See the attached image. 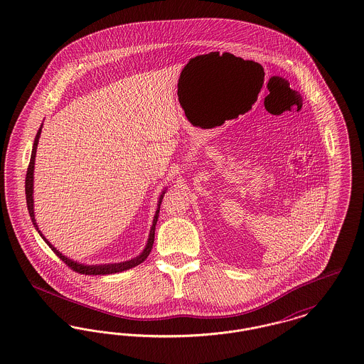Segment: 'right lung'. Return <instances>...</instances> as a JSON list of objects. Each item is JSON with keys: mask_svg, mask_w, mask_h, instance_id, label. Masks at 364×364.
<instances>
[{"mask_svg": "<svg viewBox=\"0 0 364 364\" xmlns=\"http://www.w3.org/2000/svg\"><path fill=\"white\" fill-rule=\"evenodd\" d=\"M42 127H43V122L41 124L38 132H36V136L34 139V144H33V151H31V159H30V165H28V171H27V176H26V199H27V208H28V213H30V217H31V221L34 224V228L36 229V232L39 233V236L45 240V242L52 248L53 252L63 260L65 262L70 269H73L75 272L77 273H82V274H92V276H105V274H116V273H122L124 270H128V269H132L135 266L140 264L143 260H146V258L149 257L151 248H153V244H154V235H156V221H158V214H159V208H161V202L164 199V195L166 192V187L162 190L159 198H158V203H156V214H154V218H153V224L150 228V233H149V239L146 242V247L143 248V251L139 254L138 257L135 258H131L129 260H124V262H119V263H102V264H85V263H79L77 260L70 259L68 257H65L63 252H60L52 242H49L43 233L41 232V229L38 228L36 224V220H35V210H34V169H35V156H36V147H38V141L41 138V132H42Z\"/></svg>", "mask_w": 364, "mask_h": 364, "instance_id": "add662e5", "label": "right lung"}]
</instances>
